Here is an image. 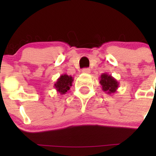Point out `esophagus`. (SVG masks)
Instances as JSON below:
<instances>
[{"instance_id":"34e87169","label":"esophagus","mask_w":156,"mask_h":156,"mask_svg":"<svg viewBox=\"0 0 156 156\" xmlns=\"http://www.w3.org/2000/svg\"><path fill=\"white\" fill-rule=\"evenodd\" d=\"M81 72H82V73H84V74H88L90 72V69H87V68L83 69L82 71H81Z\"/></svg>"}]
</instances>
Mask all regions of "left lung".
Returning <instances> with one entry per match:
<instances>
[{"mask_svg":"<svg viewBox=\"0 0 156 156\" xmlns=\"http://www.w3.org/2000/svg\"><path fill=\"white\" fill-rule=\"evenodd\" d=\"M100 78V83L102 86V90L105 93L108 94H113L117 91L119 83L111 75L103 73Z\"/></svg>","mask_w":156,"mask_h":156,"instance_id":"8db88e82","label":"left lung"}]
</instances>
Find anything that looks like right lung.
Wrapping results in <instances>:
<instances>
[{"mask_svg": "<svg viewBox=\"0 0 156 156\" xmlns=\"http://www.w3.org/2000/svg\"><path fill=\"white\" fill-rule=\"evenodd\" d=\"M73 81V78L71 75H68L66 74L60 75L54 84L55 89L56 90L57 93H59L60 95L66 94L72 86Z\"/></svg>", "mask_w": 156, "mask_h": 156, "instance_id": "right-lung-1", "label": "right lung"}]
</instances>
